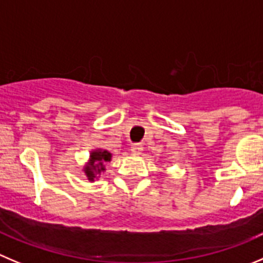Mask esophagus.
I'll return each instance as SVG.
<instances>
[{"label": "esophagus", "mask_w": 263, "mask_h": 263, "mask_svg": "<svg viewBox=\"0 0 263 263\" xmlns=\"http://www.w3.org/2000/svg\"><path fill=\"white\" fill-rule=\"evenodd\" d=\"M130 149H132L134 155H141L142 151H143V147H142L141 143H134Z\"/></svg>", "instance_id": "34e87169"}]
</instances>
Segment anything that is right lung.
<instances>
[{
    "label": "right lung",
    "instance_id": "1",
    "mask_svg": "<svg viewBox=\"0 0 263 263\" xmlns=\"http://www.w3.org/2000/svg\"><path fill=\"white\" fill-rule=\"evenodd\" d=\"M112 154L111 152L106 151V149H96V151H91L90 154V160L86 164V166L84 167V172L86 174L87 179L90 182H94L96 179H98V177L106 171L104 164L108 161H111Z\"/></svg>",
    "mask_w": 263,
    "mask_h": 263
}]
</instances>
